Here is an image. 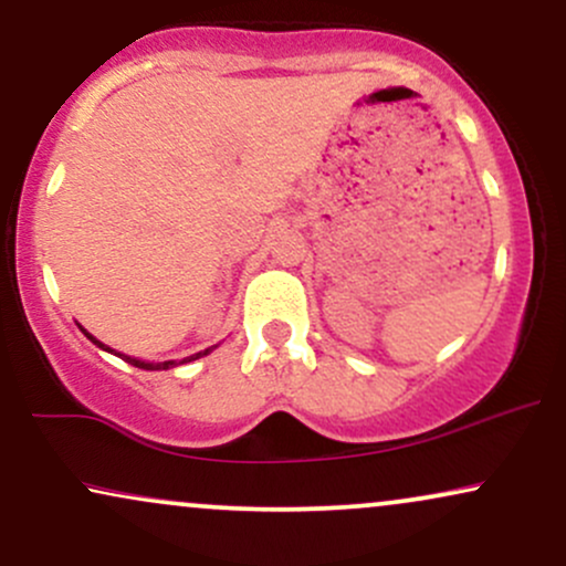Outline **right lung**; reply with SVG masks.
I'll return each instance as SVG.
<instances>
[{"label":"right lung","instance_id":"right-lung-1","mask_svg":"<svg viewBox=\"0 0 566 566\" xmlns=\"http://www.w3.org/2000/svg\"><path fill=\"white\" fill-rule=\"evenodd\" d=\"M90 340L95 343V346H101V348H106L103 346V343H97L93 335H87ZM106 350H112V348H106ZM205 354H210V348L207 350H199V354H193V356H188V359H180V365H184V361H191V359H199V356H205ZM122 356V354H119ZM122 359L125 361H129V365L133 367H140V369H170V367H175V361H159V365H151V361H140V359H133V356H122Z\"/></svg>","mask_w":566,"mask_h":566}]
</instances>
